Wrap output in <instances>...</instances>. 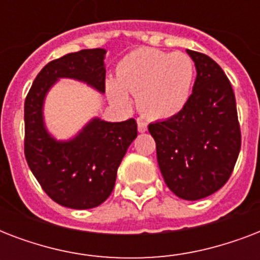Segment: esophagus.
<instances>
[{
  "label": "esophagus",
  "mask_w": 260,
  "mask_h": 260,
  "mask_svg": "<svg viewBox=\"0 0 260 260\" xmlns=\"http://www.w3.org/2000/svg\"><path fill=\"white\" fill-rule=\"evenodd\" d=\"M138 129L139 132H142V134L147 131V124L143 121V120H138Z\"/></svg>",
  "instance_id": "obj_1"
}]
</instances>
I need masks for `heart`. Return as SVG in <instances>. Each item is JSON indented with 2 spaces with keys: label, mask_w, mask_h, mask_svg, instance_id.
<instances>
[{
  "label": "heart",
  "mask_w": 260,
  "mask_h": 260,
  "mask_svg": "<svg viewBox=\"0 0 260 260\" xmlns=\"http://www.w3.org/2000/svg\"><path fill=\"white\" fill-rule=\"evenodd\" d=\"M194 73L193 60L183 52L138 48L121 59L116 82L109 81L106 90L118 108L128 109V94H132L144 116L165 120L177 116L187 104Z\"/></svg>",
  "instance_id": "b5f03b06"
}]
</instances>
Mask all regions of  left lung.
Segmentation results:
<instances>
[{
  "mask_svg": "<svg viewBox=\"0 0 260 260\" xmlns=\"http://www.w3.org/2000/svg\"><path fill=\"white\" fill-rule=\"evenodd\" d=\"M197 77L185 108L171 118L148 125L169 189L196 201L221 189L238 160L242 135L230 79L213 59L186 50Z\"/></svg>",
  "mask_w": 260,
  "mask_h": 260,
  "instance_id": "1",
  "label": "left lung"
}]
</instances>
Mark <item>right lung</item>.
Returning a JSON list of instances; mask_svg holds the SVG:
<instances>
[{
    "label": "right lung",
    "instance_id": "add662e5",
    "mask_svg": "<svg viewBox=\"0 0 260 260\" xmlns=\"http://www.w3.org/2000/svg\"><path fill=\"white\" fill-rule=\"evenodd\" d=\"M104 48L67 54L43 67L25 98L24 151L30 171L59 205L90 209L113 191L117 169L138 136L134 118L108 122L93 118L70 140H56L47 131L43 106L47 93L60 78L81 81L105 93Z\"/></svg>",
    "mask_w": 260,
    "mask_h": 260
}]
</instances>
